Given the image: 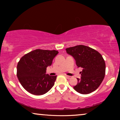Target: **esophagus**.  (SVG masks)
<instances>
[{"mask_svg": "<svg viewBox=\"0 0 120 120\" xmlns=\"http://www.w3.org/2000/svg\"><path fill=\"white\" fill-rule=\"evenodd\" d=\"M65 77H66L67 79H71V76H68V75H65Z\"/></svg>", "mask_w": 120, "mask_h": 120, "instance_id": "esophagus-1", "label": "esophagus"}]
</instances>
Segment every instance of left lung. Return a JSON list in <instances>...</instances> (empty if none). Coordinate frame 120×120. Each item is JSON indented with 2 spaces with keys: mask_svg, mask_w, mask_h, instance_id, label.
Here are the masks:
<instances>
[{
  "mask_svg": "<svg viewBox=\"0 0 120 120\" xmlns=\"http://www.w3.org/2000/svg\"><path fill=\"white\" fill-rule=\"evenodd\" d=\"M67 53L75 59L76 64L82 69L81 78L74 89L81 94H86L98 88L105 74V63L98 51L85 45H77L65 49Z\"/></svg>",
  "mask_w": 120,
  "mask_h": 120,
  "instance_id": "8db88e82",
  "label": "left lung"
}]
</instances>
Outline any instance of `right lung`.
<instances>
[{
  "instance_id": "right-lung-1",
  "label": "right lung",
  "mask_w": 120,
  "mask_h": 120,
  "mask_svg": "<svg viewBox=\"0 0 120 120\" xmlns=\"http://www.w3.org/2000/svg\"><path fill=\"white\" fill-rule=\"evenodd\" d=\"M58 52L40 49L23 56L17 66V76L26 91L34 95L47 93L55 84L57 76L46 74V68L52 64Z\"/></svg>"
}]
</instances>
